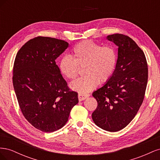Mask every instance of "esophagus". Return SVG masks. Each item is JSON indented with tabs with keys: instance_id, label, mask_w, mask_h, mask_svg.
<instances>
[{
	"instance_id": "34e87169",
	"label": "esophagus",
	"mask_w": 160,
	"mask_h": 160,
	"mask_svg": "<svg viewBox=\"0 0 160 160\" xmlns=\"http://www.w3.org/2000/svg\"><path fill=\"white\" fill-rule=\"evenodd\" d=\"M89 96V94L79 93V95H78V98H79V101H83V100L87 98H88Z\"/></svg>"
}]
</instances>
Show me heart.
Returning <instances> with one entry per match:
<instances>
[{"instance_id":"heart-1","label":"heart","mask_w":160,"mask_h":160,"mask_svg":"<svg viewBox=\"0 0 160 160\" xmlns=\"http://www.w3.org/2000/svg\"><path fill=\"white\" fill-rule=\"evenodd\" d=\"M72 58L65 55L61 58L59 69L67 79L73 80L79 75L80 68L85 74L72 82L71 88L85 93L101 83L108 82L113 76L118 62V55L112 46H104L91 41L77 44L72 51Z\"/></svg>"}]
</instances>
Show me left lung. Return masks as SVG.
<instances>
[{
    "instance_id": "1",
    "label": "left lung",
    "mask_w": 160,
    "mask_h": 160,
    "mask_svg": "<svg viewBox=\"0 0 160 160\" xmlns=\"http://www.w3.org/2000/svg\"><path fill=\"white\" fill-rule=\"evenodd\" d=\"M107 39L118 47L117 65L111 78L92 94L98 102L92 119L100 128L115 132L126 127L141 107L148 68L143 51L132 38L117 33Z\"/></svg>"
}]
</instances>
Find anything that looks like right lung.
I'll return each mask as SVG.
<instances>
[{"mask_svg":"<svg viewBox=\"0 0 160 160\" xmlns=\"http://www.w3.org/2000/svg\"><path fill=\"white\" fill-rule=\"evenodd\" d=\"M69 43L47 37L27 41L16 55L12 82L19 107L33 127L43 132L61 129L78 103V93L71 91L55 59Z\"/></svg>","mask_w":160,"mask_h":160,"instance_id":"add662e5","label":"right lung"}]
</instances>
